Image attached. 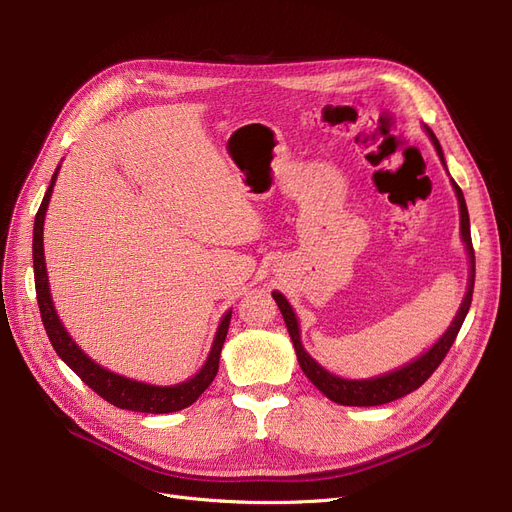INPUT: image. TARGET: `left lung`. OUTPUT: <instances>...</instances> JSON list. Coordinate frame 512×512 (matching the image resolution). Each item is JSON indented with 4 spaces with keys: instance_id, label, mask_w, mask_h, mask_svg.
Wrapping results in <instances>:
<instances>
[{
    "instance_id": "left-lung-1",
    "label": "left lung",
    "mask_w": 512,
    "mask_h": 512,
    "mask_svg": "<svg viewBox=\"0 0 512 512\" xmlns=\"http://www.w3.org/2000/svg\"><path fill=\"white\" fill-rule=\"evenodd\" d=\"M429 139H432L442 164L446 166L444 161V153L442 147L436 139V134L432 132V128L425 126ZM452 188L456 193V199H459V207H461V236L469 253V263H471V272H469V286H467V294L459 307V313L452 319L450 328L444 332V336L429 348L425 355H421L419 359H415L413 363L400 367L396 371H390L386 375H380V378H371V380H342L338 375H332L330 371H326L319 363H315L309 353L301 344V330H299V321L297 315H294L290 303L284 299V294L280 292H272L274 301L278 303L284 324L288 328V334L292 338L294 351H297V359L299 365L303 369V373L313 382V386L324 392L330 400L338 402V405L344 407H378V405H386V402H392L396 398H402L411 394L413 390H417L421 384L427 382L429 375H432L440 363L444 361V357L448 355L452 342L456 340V334H459L463 321L469 313L471 307V299H473V284H475V253H473V242H471V228H469V211H467V203L463 197L461 186L452 180Z\"/></svg>"
}]
</instances>
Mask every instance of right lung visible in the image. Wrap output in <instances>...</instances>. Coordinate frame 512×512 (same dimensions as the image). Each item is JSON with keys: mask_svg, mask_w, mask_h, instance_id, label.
<instances>
[{"mask_svg": "<svg viewBox=\"0 0 512 512\" xmlns=\"http://www.w3.org/2000/svg\"><path fill=\"white\" fill-rule=\"evenodd\" d=\"M60 170V166H58ZM58 170L51 176V184L47 186V193L43 197V203L35 215V228H33V267H35V288H37V303L41 311V319L45 332L49 336L51 346L56 348L58 357L83 380L91 390H95L103 400L110 402V405L126 411H137V413H174L180 409H186L209 388L213 382L215 373H218L220 367V353L222 346L228 334L230 326V317L232 311H226L222 317L218 332H215L213 344L209 357L201 371L193 375L191 380H186L176 386H151L143 382H134L124 378V375H118L110 369H103L95 361H91L76 342L70 338L66 328L62 326V321L56 313V307L51 303V294H49V280H47V267H45V253H43V222H45V211L49 205V197L53 193V184H56Z\"/></svg>", "mask_w": 512, "mask_h": 512, "instance_id": "right-lung-1", "label": "right lung"}]
</instances>
